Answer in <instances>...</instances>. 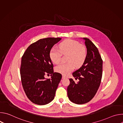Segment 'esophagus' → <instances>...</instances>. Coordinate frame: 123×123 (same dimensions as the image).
Segmentation results:
<instances>
[{"mask_svg":"<svg viewBox=\"0 0 123 123\" xmlns=\"http://www.w3.org/2000/svg\"><path fill=\"white\" fill-rule=\"evenodd\" d=\"M67 77H66V76H65V75H62V79H65V78H66Z\"/></svg>","mask_w":123,"mask_h":123,"instance_id":"obj_1","label":"esophagus"}]
</instances>
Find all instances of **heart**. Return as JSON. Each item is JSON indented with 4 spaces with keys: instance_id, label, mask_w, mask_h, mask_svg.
<instances>
[{
    "instance_id": "heart-1",
    "label": "heart",
    "mask_w": 123,
    "mask_h": 123,
    "mask_svg": "<svg viewBox=\"0 0 123 123\" xmlns=\"http://www.w3.org/2000/svg\"><path fill=\"white\" fill-rule=\"evenodd\" d=\"M59 49L52 48L49 52V57L51 60L55 63H59L61 59L62 54L68 53V63H61L55 68L57 73L66 75L72 72L75 68L79 67L84 63L86 56V48L80 43L73 39H66L59 45Z\"/></svg>"
}]
</instances>
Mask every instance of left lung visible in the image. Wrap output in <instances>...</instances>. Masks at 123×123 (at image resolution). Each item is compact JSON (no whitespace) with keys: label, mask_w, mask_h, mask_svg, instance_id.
<instances>
[{"label":"left lung","mask_w":123,"mask_h":123,"mask_svg":"<svg viewBox=\"0 0 123 123\" xmlns=\"http://www.w3.org/2000/svg\"><path fill=\"white\" fill-rule=\"evenodd\" d=\"M87 49L86 59L82 66L73 73L76 83L72 78L68 86L69 99L76 104H84L95 96L100 85L103 70V60L98 49L88 38H83Z\"/></svg>","instance_id":"obj_1"}]
</instances>
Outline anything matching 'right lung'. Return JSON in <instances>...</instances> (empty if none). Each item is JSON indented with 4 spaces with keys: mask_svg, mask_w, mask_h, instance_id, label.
Returning <instances> with one entry per match:
<instances>
[{
    "mask_svg": "<svg viewBox=\"0 0 123 123\" xmlns=\"http://www.w3.org/2000/svg\"><path fill=\"white\" fill-rule=\"evenodd\" d=\"M61 38L48 37L31 44L25 50L20 66L22 85L29 99L38 105H46L54 100L62 75L54 72L49 57L51 49ZM46 74H51L46 79Z\"/></svg>",
    "mask_w": 123,
    "mask_h": 123,
    "instance_id": "obj_1",
    "label": "right lung"
}]
</instances>
